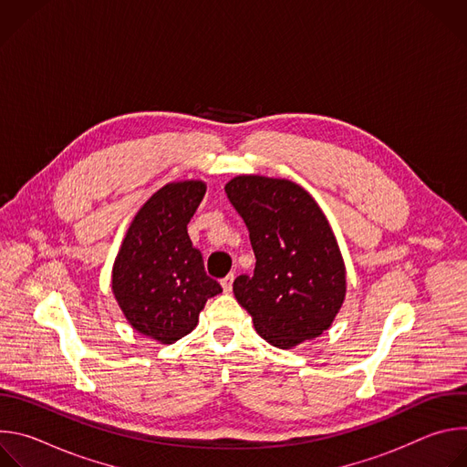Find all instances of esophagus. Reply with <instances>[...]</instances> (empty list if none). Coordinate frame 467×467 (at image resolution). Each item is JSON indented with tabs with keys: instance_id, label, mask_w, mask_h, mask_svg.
<instances>
[{
	"instance_id": "1",
	"label": "esophagus",
	"mask_w": 467,
	"mask_h": 467,
	"mask_svg": "<svg viewBox=\"0 0 467 467\" xmlns=\"http://www.w3.org/2000/svg\"><path fill=\"white\" fill-rule=\"evenodd\" d=\"M233 281H234V275H233V274H229L227 277L222 279V288H223V292L229 294V292L233 290Z\"/></svg>"
}]
</instances>
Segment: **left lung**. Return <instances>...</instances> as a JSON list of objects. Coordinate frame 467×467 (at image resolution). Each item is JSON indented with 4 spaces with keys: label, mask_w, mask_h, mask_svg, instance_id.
<instances>
[{
    "label": "left lung",
    "mask_w": 467,
    "mask_h": 467,
    "mask_svg": "<svg viewBox=\"0 0 467 467\" xmlns=\"http://www.w3.org/2000/svg\"><path fill=\"white\" fill-rule=\"evenodd\" d=\"M225 193L242 216L256 258L233 292L258 335L288 349L327 330L346 297V268L317 203L292 181L240 175Z\"/></svg>",
    "instance_id": "obj_1"
}]
</instances>
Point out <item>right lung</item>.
<instances>
[{
    "instance_id": "obj_1",
    "label": "right lung",
    "mask_w": 467,
    "mask_h": 467,
    "mask_svg": "<svg viewBox=\"0 0 467 467\" xmlns=\"http://www.w3.org/2000/svg\"><path fill=\"white\" fill-rule=\"evenodd\" d=\"M203 195L202 181L162 186L132 220L114 262L119 308L132 327L161 344L186 337L207 299L222 292L186 229Z\"/></svg>"
}]
</instances>
